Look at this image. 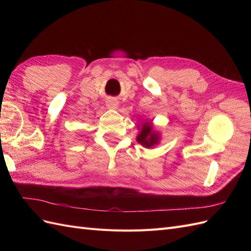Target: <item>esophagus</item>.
I'll return each mask as SVG.
<instances>
[{
    "mask_svg": "<svg viewBox=\"0 0 251 251\" xmlns=\"http://www.w3.org/2000/svg\"><path fill=\"white\" fill-rule=\"evenodd\" d=\"M107 105H108V108L116 109L118 107V101L116 100H114V98H111V100H109L107 101Z\"/></svg>",
    "mask_w": 251,
    "mask_h": 251,
    "instance_id": "34e87169",
    "label": "esophagus"
}]
</instances>
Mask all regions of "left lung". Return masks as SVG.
<instances>
[{
  "instance_id": "8db88e82",
  "label": "left lung",
  "mask_w": 251,
  "mask_h": 251,
  "mask_svg": "<svg viewBox=\"0 0 251 251\" xmlns=\"http://www.w3.org/2000/svg\"><path fill=\"white\" fill-rule=\"evenodd\" d=\"M158 139L159 138L157 134L151 133V126L150 124H146L143 126L141 133L137 137V141L146 148H150L151 146H154V144L158 143Z\"/></svg>"
}]
</instances>
